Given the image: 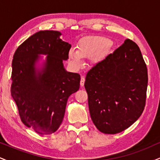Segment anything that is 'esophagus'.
<instances>
[{
	"instance_id": "34e87169",
	"label": "esophagus",
	"mask_w": 160,
	"mask_h": 160,
	"mask_svg": "<svg viewBox=\"0 0 160 160\" xmlns=\"http://www.w3.org/2000/svg\"><path fill=\"white\" fill-rule=\"evenodd\" d=\"M84 82H85V78L84 77H81V79H80V86H83Z\"/></svg>"
}]
</instances>
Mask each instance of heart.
<instances>
[{"label":"heart","mask_w":160,"mask_h":160,"mask_svg":"<svg viewBox=\"0 0 160 160\" xmlns=\"http://www.w3.org/2000/svg\"><path fill=\"white\" fill-rule=\"evenodd\" d=\"M112 45L108 38L100 36H92L80 40L78 44V51L71 49L69 58L73 65L81 66L82 58H91L96 54V60H101L109 52Z\"/></svg>","instance_id":"1"}]
</instances>
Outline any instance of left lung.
I'll list each match as a JSON object with an SVG mask.
<instances>
[{
  "label": "left lung",
  "mask_w": 160,
  "mask_h": 160,
  "mask_svg": "<svg viewBox=\"0 0 160 160\" xmlns=\"http://www.w3.org/2000/svg\"><path fill=\"white\" fill-rule=\"evenodd\" d=\"M148 82L140 49L129 39L88 71L84 86L92 120L99 131L121 132L141 117Z\"/></svg>",
  "instance_id": "obj_1"
}]
</instances>
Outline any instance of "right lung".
Here are the masks:
<instances>
[{
  "instance_id": "add662e5",
  "label": "right lung",
  "mask_w": 160,
  "mask_h": 160,
  "mask_svg": "<svg viewBox=\"0 0 160 160\" xmlns=\"http://www.w3.org/2000/svg\"><path fill=\"white\" fill-rule=\"evenodd\" d=\"M57 31H40L18 47L12 62L11 95L22 122L41 135L54 133L63 120L68 97L80 88V76L67 72L63 60L71 45ZM47 54L45 68L36 73L38 54Z\"/></svg>"
}]
</instances>
